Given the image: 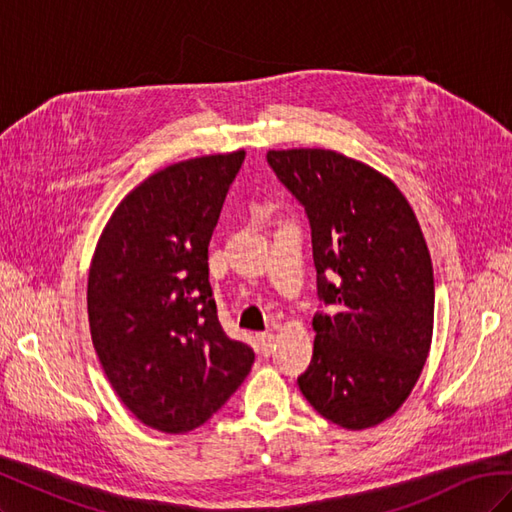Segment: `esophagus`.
I'll return each instance as SVG.
<instances>
[{"mask_svg":"<svg viewBox=\"0 0 512 512\" xmlns=\"http://www.w3.org/2000/svg\"><path fill=\"white\" fill-rule=\"evenodd\" d=\"M258 346H260V352L269 356L273 352V346H275V333L267 331V333H260L258 335Z\"/></svg>","mask_w":512,"mask_h":512,"instance_id":"esophagus-1","label":"esophagus"}]
</instances>
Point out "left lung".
<instances>
[{"instance_id": "1", "label": "left lung", "mask_w": 512, "mask_h": 512, "mask_svg": "<svg viewBox=\"0 0 512 512\" xmlns=\"http://www.w3.org/2000/svg\"><path fill=\"white\" fill-rule=\"evenodd\" d=\"M267 162L312 226L318 294L314 354L297 380L318 414L344 429L393 416L421 376L433 335V267L397 185L333 149H271Z\"/></svg>"}]
</instances>
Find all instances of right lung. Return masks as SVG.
<instances>
[{
    "label": "right lung",
    "instance_id": "1",
    "mask_svg": "<svg viewBox=\"0 0 512 512\" xmlns=\"http://www.w3.org/2000/svg\"><path fill=\"white\" fill-rule=\"evenodd\" d=\"M243 160L237 149L149 175L123 196L91 258V342L123 406L151 429L200 427L252 369L254 350L218 320L207 262Z\"/></svg>",
    "mask_w": 512,
    "mask_h": 512
}]
</instances>
